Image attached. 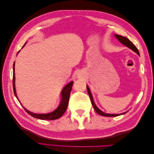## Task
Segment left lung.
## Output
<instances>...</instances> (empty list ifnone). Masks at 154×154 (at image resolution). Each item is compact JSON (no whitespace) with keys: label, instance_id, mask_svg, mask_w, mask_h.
Listing matches in <instances>:
<instances>
[{"label":"left lung","instance_id":"1","mask_svg":"<svg viewBox=\"0 0 154 154\" xmlns=\"http://www.w3.org/2000/svg\"><path fill=\"white\" fill-rule=\"evenodd\" d=\"M115 36L116 37V38L118 39L119 41L121 43H122L123 45L127 46V47L130 49H131L132 51H134V52H136L138 55H139V51L138 49H137V48L135 46V45L132 42H130L127 38H126V37H124V36H120V35H115ZM87 92L88 95H89V97L91 98V103H92V105L93 106V107H94V109L95 110V111L96 112L101 115V116H106V117H116V116H119V115H122V114H124L125 113H127V112H123V113H122V114H106V113H105L103 112H102L101 110H100L98 108H97V106L96 105V104L94 103V100H93V97H92V96L91 94V91H90V88L89 87H88L87 85Z\"/></svg>","mask_w":154,"mask_h":154}]
</instances>
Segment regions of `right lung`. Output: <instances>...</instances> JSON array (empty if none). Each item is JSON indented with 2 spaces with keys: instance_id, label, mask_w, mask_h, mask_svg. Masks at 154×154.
<instances>
[{
  "instance_id": "1",
  "label": "right lung",
  "mask_w": 154,
  "mask_h": 154,
  "mask_svg": "<svg viewBox=\"0 0 154 154\" xmlns=\"http://www.w3.org/2000/svg\"><path fill=\"white\" fill-rule=\"evenodd\" d=\"M25 45V44H24ZM23 46V47H24ZM19 52V51H18ZM15 63H13V91L14 94H15L17 98L18 99L16 90H15ZM73 82H71L65 86V87L63 88L61 92V96H62V99L61 101H60V103L58 106V108L54 110L53 112L51 113L48 114H35L33 112H31L27 110L24 107V109L26 111L27 114H29L30 116H32L33 118L42 119V120H54L60 118L61 116L65 113V112L66 111L68 103H69V96L70 94H71V91L72 89V87L73 85Z\"/></svg>"
}]
</instances>
